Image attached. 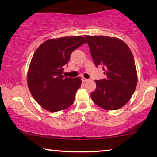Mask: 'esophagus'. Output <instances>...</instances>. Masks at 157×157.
<instances>
[{
	"mask_svg": "<svg viewBox=\"0 0 157 157\" xmlns=\"http://www.w3.org/2000/svg\"><path fill=\"white\" fill-rule=\"evenodd\" d=\"M82 81L83 82H88L89 79L84 78V77H82Z\"/></svg>",
	"mask_w": 157,
	"mask_h": 157,
	"instance_id": "obj_1",
	"label": "esophagus"
}]
</instances>
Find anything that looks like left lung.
<instances>
[{
	"label": "left lung",
	"mask_w": 157,
	"mask_h": 157,
	"mask_svg": "<svg viewBox=\"0 0 157 157\" xmlns=\"http://www.w3.org/2000/svg\"><path fill=\"white\" fill-rule=\"evenodd\" d=\"M96 66H104L106 78L95 80L91 93L96 105L106 111L118 110L128 102L136 89L138 75L132 53L118 38L85 36Z\"/></svg>",
	"instance_id": "left-lung-1"
}]
</instances>
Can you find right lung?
<instances>
[{"label": "right lung", "instance_id": "right-lung-1", "mask_svg": "<svg viewBox=\"0 0 157 157\" xmlns=\"http://www.w3.org/2000/svg\"><path fill=\"white\" fill-rule=\"evenodd\" d=\"M84 43L83 36L52 38L35 52L28 71V86L36 101L46 111H63L74 102L82 78H64L63 67L72 52Z\"/></svg>", "mask_w": 157, "mask_h": 157}]
</instances>
